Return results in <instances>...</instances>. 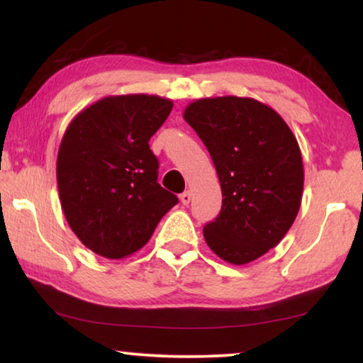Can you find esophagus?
I'll return each instance as SVG.
<instances>
[{
  "label": "esophagus",
  "instance_id": "esophagus-1",
  "mask_svg": "<svg viewBox=\"0 0 363 363\" xmlns=\"http://www.w3.org/2000/svg\"><path fill=\"white\" fill-rule=\"evenodd\" d=\"M190 200H192V192H190V190H186V192H184V194L181 195L182 205H189Z\"/></svg>",
  "mask_w": 363,
  "mask_h": 363
}]
</instances>
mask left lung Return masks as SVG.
<instances>
[{
  "label": "left lung",
  "instance_id": "left-lung-1",
  "mask_svg": "<svg viewBox=\"0 0 363 363\" xmlns=\"http://www.w3.org/2000/svg\"><path fill=\"white\" fill-rule=\"evenodd\" d=\"M184 120L203 140L223 190V208L203 227L208 247L243 266L277 247L298 216L303 157L285 120L251 97H206Z\"/></svg>",
  "mask_w": 363,
  "mask_h": 363
}]
</instances>
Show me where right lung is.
<instances>
[{
    "label": "right lung",
    "instance_id": "obj_1",
    "mask_svg": "<svg viewBox=\"0 0 363 363\" xmlns=\"http://www.w3.org/2000/svg\"><path fill=\"white\" fill-rule=\"evenodd\" d=\"M171 108L160 96H107L67 126L56 168L60 205L73 233L96 255L136 253L177 203L158 184L149 147Z\"/></svg>",
    "mask_w": 363,
    "mask_h": 363
}]
</instances>
